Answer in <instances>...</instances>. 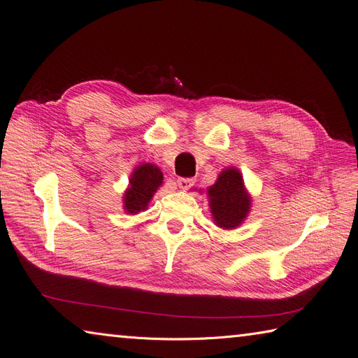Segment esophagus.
I'll list each match as a JSON object with an SVG mask.
<instances>
[{"instance_id": "34e87169", "label": "esophagus", "mask_w": 358, "mask_h": 358, "mask_svg": "<svg viewBox=\"0 0 358 358\" xmlns=\"http://www.w3.org/2000/svg\"><path fill=\"white\" fill-rule=\"evenodd\" d=\"M194 180L192 178H179L178 179V187L182 189H189L194 185Z\"/></svg>"}]
</instances>
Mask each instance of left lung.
I'll return each instance as SVG.
<instances>
[{"label": "left lung", "instance_id": "1", "mask_svg": "<svg viewBox=\"0 0 358 358\" xmlns=\"http://www.w3.org/2000/svg\"><path fill=\"white\" fill-rule=\"evenodd\" d=\"M210 209L215 222L222 229H234L239 225L251 208V200L243 188L239 170H224L215 185L208 189Z\"/></svg>", "mask_w": 358, "mask_h": 358}]
</instances>
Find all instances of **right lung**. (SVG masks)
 <instances>
[{
    "label": "right lung",
    "instance_id": "1",
    "mask_svg": "<svg viewBox=\"0 0 358 358\" xmlns=\"http://www.w3.org/2000/svg\"><path fill=\"white\" fill-rule=\"evenodd\" d=\"M129 183L131 185L127 189L124 197L125 210L129 213H137L146 208L150 197L154 196V192L162 183V173L152 164H142L136 169Z\"/></svg>",
    "mask_w": 358,
    "mask_h": 358
}]
</instances>
